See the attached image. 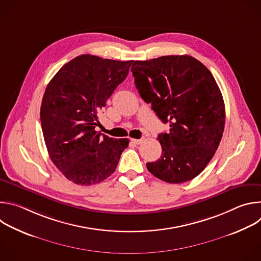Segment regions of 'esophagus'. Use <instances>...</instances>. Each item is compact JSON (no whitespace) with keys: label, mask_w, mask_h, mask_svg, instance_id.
Here are the masks:
<instances>
[{"label":"esophagus","mask_w":261,"mask_h":261,"mask_svg":"<svg viewBox=\"0 0 261 261\" xmlns=\"http://www.w3.org/2000/svg\"><path fill=\"white\" fill-rule=\"evenodd\" d=\"M131 141H132L133 143H135V144H139V143H141V142L143 141V138H140V139H135V138H132V139H131Z\"/></svg>","instance_id":"1"}]
</instances>
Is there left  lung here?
Here are the masks:
<instances>
[{"instance_id": "8db88e82", "label": "left lung", "mask_w": 261, "mask_h": 261, "mask_svg": "<svg viewBox=\"0 0 261 261\" xmlns=\"http://www.w3.org/2000/svg\"><path fill=\"white\" fill-rule=\"evenodd\" d=\"M140 97L169 132L158 135L162 155L146 168L156 177L181 184L196 177L221 141L225 106L210 70L191 56L135 61L131 68Z\"/></svg>"}]
</instances>
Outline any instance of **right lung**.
I'll list each match as a JSON object with an SVG mask.
<instances>
[{"label":"right lung","instance_id":"obj_1","mask_svg":"<svg viewBox=\"0 0 261 261\" xmlns=\"http://www.w3.org/2000/svg\"><path fill=\"white\" fill-rule=\"evenodd\" d=\"M132 63L82 55L65 64L46 87L40 109L44 141L54 164L74 184L107 178L129 144L128 138H111L95 128Z\"/></svg>","mask_w":261,"mask_h":261}]
</instances>
